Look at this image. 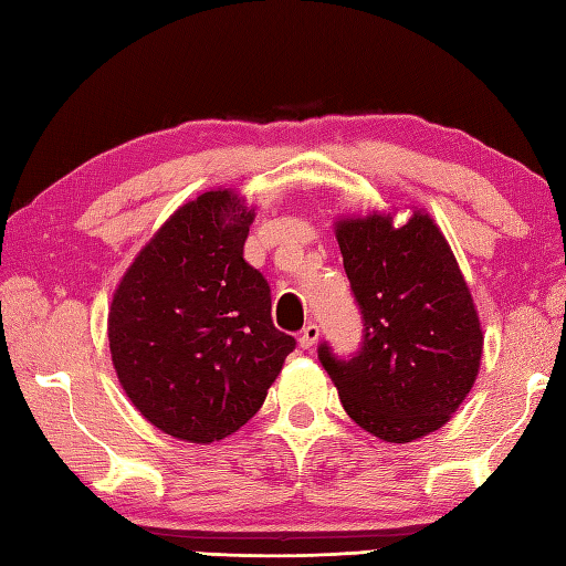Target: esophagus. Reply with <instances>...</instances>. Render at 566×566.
I'll list each match as a JSON object with an SVG mask.
<instances>
[{"instance_id": "1", "label": "esophagus", "mask_w": 566, "mask_h": 566, "mask_svg": "<svg viewBox=\"0 0 566 566\" xmlns=\"http://www.w3.org/2000/svg\"><path fill=\"white\" fill-rule=\"evenodd\" d=\"M318 335H321V331H318L316 323H308V326H304L302 335H298V345H302L304 350H308V347H314V345H316Z\"/></svg>"}]
</instances>
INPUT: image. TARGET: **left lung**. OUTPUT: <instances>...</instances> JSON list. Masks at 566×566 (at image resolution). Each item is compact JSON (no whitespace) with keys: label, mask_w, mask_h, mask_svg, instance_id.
<instances>
[{"label":"left lung","mask_w":566,"mask_h":566,"mask_svg":"<svg viewBox=\"0 0 566 566\" xmlns=\"http://www.w3.org/2000/svg\"><path fill=\"white\" fill-rule=\"evenodd\" d=\"M335 238L363 314L350 359L326 343L318 359L359 428L384 442H411L442 428L472 389L482 363V323L448 240L413 211L340 219Z\"/></svg>","instance_id":"8db88e82"}]
</instances>
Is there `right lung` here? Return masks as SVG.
<instances>
[{"instance_id":"right-lung-1","label":"right lung","mask_w":566,"mask_h":566,"mask_svg":"<svg viewBox=\"0 0 566 566\" xmlns=\"http://www.w3.org/2000/svg\"><path fill=\"white\" fill-rule=\"evenodd\" d=\"M255 209L231 189L182 203L116 286L109 347L126 396L179 440H223L260 411L296 340L274 328L243 245Z\"/></svg>"}]
</instances>
